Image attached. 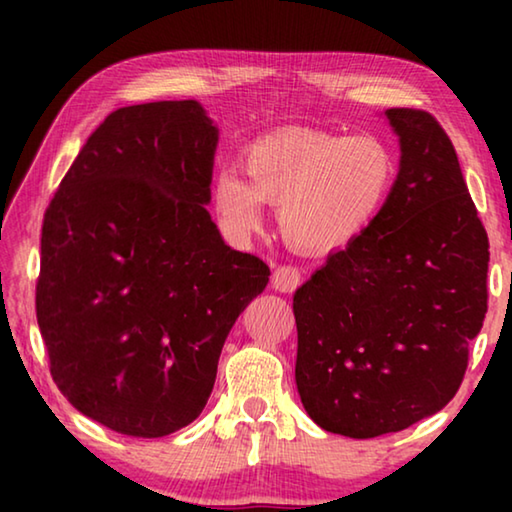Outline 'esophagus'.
Segmentation results:
<instances>
[{"label": "esophagus", "mask_w": 512, "mask_h": 512, "mask_svg": "<svg viewBox=\"0 0 512 512\" xmlns=\"http://www.w3.org/2000/svg\"><path fill=\"white\" fill-rule=\"evenodd\" d=\"M302 280L300 275V268L293 266V264H280L275 268V273L271 277V284L275 291H282V293H291L298 289V284Z\"/></svg>", "instance_id": "esophagus-1"}]
</instances>
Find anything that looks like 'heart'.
I'll return each instance as SVG.
<instances>
[{"instance_id": "1", "label": "heart", "mask_w": 512, "mask_h": 512, "mask_svg": "<svg viewBox=\"0 0 512 512\" xmlns=\"http://www.w3.org/2000/svg\"><path fill=\"white\" fill-rule=\"evenodd\" d=\"M248 183L235 171L214 180V203L235 235L262 228L264 203L280 207L291 246L325 253L350 246L384 210L397 164L375 137L291 128L257 140L244 155Z\"/></svg>"}]
</instances>
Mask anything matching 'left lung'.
Segmentation results:
<instances>
[{"instance_id": "left-lung-1", "label": "left lung", "mask_w": 512, "mask_h": 512, "mask_svg": "<svg viewBox=\"0 0 512 512\" xmlns=\"http://www.w3.org/2000/svg\"><path fill=\"white\" fill-rule=\"evenodd\" d=\"M400 173L375 223L293 296L296 384L325 431L375 438L452 400L488 311V235L445 128L391 108Z\"/></svg>"}]
</instances>
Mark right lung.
Wrapping results in <instances>:
<instances>
[{
  "label": "right lung",
  "instance_id": "1",
  "mask_svg": "<svg viewBox=\"0 0 512 512\" xmlns=\"http://www.w3.org/2000/svg\"><path fill=\"white\" fill-rule=\"evenodd\" d=\"M216 128L196 101L119 108L42 223L36 314L58 391L117 433L198 418L221 348L271 268L210 219Z\"/></svg>",
  "mask_w": 512,
  "mask_h": 512
}]
</instances>
